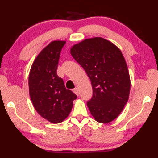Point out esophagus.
I'll use <instances>...</instances> for the list:
<instances>
[{"label":"esophagus","mask_w":158,"mask_h":158,"mask_svg":"<svg viewBox=\"0 0 158 158\" xmlns=\"http://www.w3.org/2000/svg\"><path fill=\"white\" fill-rule=\"evenodd\" d=\"M73 91L74 93H75L77 95H79V90H78V89H77V88H74V89H73Z\"/></svg>","instance_id":"1"}]
</instances>
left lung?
Segmentation results:
<instances>
[{
    "label": "left lung",
    "instance_id": "left-lung-1",
    "mask_svg": "<svg viewBox=\"0 0 158 158\" xmlns=\"http://www.w3.org/2000/svg\"><path fill=\"white\" fill-rule=\"evenodd\" d=\"M73 57L89 77L93 97L87 102L96 121L108 123L119 116L127 102L130 78L121 51L100 37L85 39L70 49Z\"/></svg>",
    "mask_w": 158,
    "mask_h": 158
}]
</instances>
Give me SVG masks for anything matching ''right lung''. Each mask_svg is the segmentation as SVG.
<instances>
[{
	"label": "right lung",
	"instance_id": "1",
	"mask_svg": "<svg viewBox=\"0 0 158 158\" xmlns=\"http://www.w3.org/2000/svg\"><path fill=\"white\" fill-rule=\"evenodd\" d=\"M64 40L51 42L32 64L28 77L29 95L35 109L52 123H60L68 118L77 98L66 89L63 80L56 74Z\"/></svg>",
	"mask_w": 158,
	"mask_h": 158
}]
</instances>
